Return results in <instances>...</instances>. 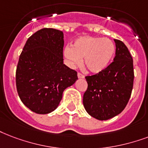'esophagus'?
Returning <instances> with one entry per match:
<instances>
[{
    "mask_svg": "<svg viewBox=\"0 0 148 148\" xmlns=\"http://www.w3.org/2000/svg\"><path fill=\"white\" fill-rule=\"evenodd\" d=\"M77 77L78 78H84V76L82 74H81V73H78L77 74Z\"/></svg>",
    "mask_w": 148,
    "mask_h": 148,
    "instance_id": "34e87169",
    "label": "esophagus"
}]
</instances>
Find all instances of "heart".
<instances>
[{
    "instance_id": "heart-1",
    "label": "heart",
    "mask_w": 148,
    "mask_h": 148,
    "mask_svg": "<svg viewBox=\"0 0 148 148\" xmlns=\"http://www.w3.org/2000/svg\"><path fill=\"white\" fill-rule=\"evenodd\" d=\"M116 53L113 42L108 38L83 36L77 39L72 47H66L64 54L70 65L81 64L84 58V66L89 72L99 74L106 70Z\"/></svg>"
}]
</instances>
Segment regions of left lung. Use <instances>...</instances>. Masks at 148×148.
<instances>
[{
  "label": "left lung",
  "instance_id": "left-lung-1",
  "mask_svg": "<svg viewBox=\"0 0 148 148\" xmlns=\"http://www.w3.org/2000/svg\"><path fill=\"white\" fill-rule=\"evenodd\" d=\"M116 42V56L104 71L85 77L88 88L83 105L90 116L107 120L119 114L128 103L134 85V62L126 45Z\"/></svg>",
  "mask_w": 148,
  "mask_h": 148
}]
</instances>
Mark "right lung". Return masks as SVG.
Masks as SVG:
<instances>
[{
	"label": "right lung",
	"mask_w": 148,
	"mask_h": 148,
	"mask_svg": "<svg viewBox=\"0 0 148 148\" xmlns=\"http://www.w3.org/2000/svg\"><path fill=\"white\" fill-rule=\"evenodd\" d=\"M64 33L42 29L26 41L16 69V88L21 101L38 114L54 111L63 92L77 80V73L64 64Z\"/></svg>",
	"instance_id": "right-lung-1"
}]
</instances>
